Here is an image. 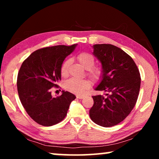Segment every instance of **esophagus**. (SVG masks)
I'll list each match as a JSON object with an SVG mask.
<instances>
[{
  "instance_id": "obj_1",
  "label": "esophagus",
  "mask_w": 159,
  "mask_h": 159,
  "mask_svg": "<svg viewBox=\"0 0 159 159\" xmlns=\"http://www.w3.org/2000/svg\"><path fill=\"white\" fill-rule=\"evenodd\" d=\"M84 95H76V98H78V99H83V98H84Z\"/></svg>"
}]
</instances>
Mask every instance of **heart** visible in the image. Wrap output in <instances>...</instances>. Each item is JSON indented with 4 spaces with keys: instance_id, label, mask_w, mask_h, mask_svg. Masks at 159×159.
Instances as JSON below:
<instances>
[{
    "instance_id": "obj_1",
    "label": "heart",
    "mask_w": 159,
    "mask_h": 159,
    "mask_svg": "<svg viewBox=\"0 0 159 159\" xmlns=\"http://www.w3.org/2000/svg\"><path fill=\"white\" fill-rule=\"evenodd\" d=\"M77 60L85 69H88V73L93 79L95 80L101 79L103 70L101 67H92L95 63V59L92 55L88 52H81L78 55ZM70 63L71 60H66L61 64L60 71L62 76H66L68 74ZM90 81L88 79H70L64 83V88L72 93L81 95L90 88Z\"/></svg>"
}]
</instances>
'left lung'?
Returning <instances> with one entry per match:
<instances>
[{
  "instance_id": "1",
  "label": "left lung",
  "mask_w": 159,
  "mask_h": 159,
  "mask_svg": "<svg viewBox=\"0 0 159 159\" xmlns=\"http://www.w3.org/2000/svg\"><path fill=\"white\" fill-rule=\"evenodd\" d=\"M93 55L102 64L103 74L95 90L108 93L93 96L90 117L102 127H111L123 121L135 105L141 78L130 55L111 44H96Z\"/></svg>"
}]
</instances>
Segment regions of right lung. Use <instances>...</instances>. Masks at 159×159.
<instances>
[{"mask_svg":"<svg viewBox=\"0 0 159 159\" xmlns=\"http://www.w3.org/2000/svg\"><path fill=\"white\" fill-rule=\"evenodd\" d=\"M77 44L56 45L37 50L23 61L19 71L17 85L21 103L32 119L43 126L61 121L68 111L74 94L62 90L57 98L50 89L61 80V66Z\"/></svg>","mask_w":159,"mask_h":159,"instance_id":"right-lung-1","label":"right lung"}]
</instances>
